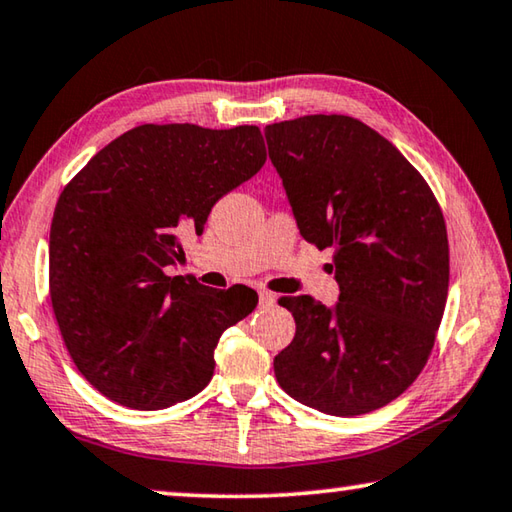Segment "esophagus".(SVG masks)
Masks as SVG:
<instances>
[{"label": "esophagus", "instance_id": "34e87169", "mask_svg": "<svg viewBox=\"0 0 512 512\" xmlns=\"http://www.w3.org/2000/svg\"><path fill=\"white\" fill-rule=\"evenodd\" d=\"M259 305L262 307H271L275 305V296L271 291H259Z\"/></svg>", "mask_w": 512, "mask_h": 512}]
</instances>
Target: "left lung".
Instances as JSON below:
<instances>
[{"instance_id":"1","label":"left lung","mask_w":512,"mask_h":512,"mask_svg":"<svg viewBox=\"0 0 512 512\" xmlns=\"http://www.w3.org/2000/svg\"><path fill=\"white\" fill-rule=\"evenodd\" d=\"M300 235L334 248L341 296H284L296 336L273 361L293 400L339 418L377 411L420 375L443 320L449 244L420 171L363 121L307 115L266 126Z\"/></svg>"}]
</instances>
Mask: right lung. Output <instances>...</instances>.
<instances>
[{"instance_id": "1", "label": "right lung", "mask_w": 512, "mask_h": 512, "mask_svg": "<svg viewBox=\"0 0 512 512\" xmlns=\"http://www.w3.org/2000/svg\"><path fill=\"white\" fill-rule=\"evenodd\" d=\"M257 126L144 124L65 185L49 232V296L69 357L101 395L167 409L210 384L214 348L257 307L248 287L167 275L180 235H201L214 203L264 167Z\"/></svg>"}]
</instances>
